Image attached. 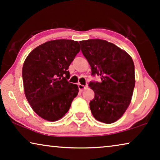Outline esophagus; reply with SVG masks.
I'll use <instances>...</instances> for the list:
<instances>
[{
	"instance_id": "obj_1",
	"label": "esophagus",
	"mask_w": 160,
	"mask_h": 160,
	"mask_svg": "<svg viewBox=\"0 0 160 160\" xmlns=\"http://www.w3.org/2000/svg\"><path fill=\"white\" fill-rule=\"evenodd\" d=\"M78 89H79V91H80V92H83V91L85 89L87 88V86H84V85L80 84H78Z\"/></svg>"
}]
</instances>
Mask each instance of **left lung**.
I'll return each mask as SVG.
<instances>
[{
    "label": "left lung",
    "mask_w": 160,
    "mask_h": 160,
    "mask_svg": "<svg viewBox=\"0 0 160 160\" xmlns=\"http://www.w3.org/2000/svg\"><path fill=\"white\" fill-rule=\"evenodd\" d=\"M82 52L91 67L92 75L100 76V82H90L95 92L89 102L98 121L111 124L120 119L131 102L135 87V66L130 54L102 39L79 41Z\"/></svg>",
    "instance_id": "1"
}]
</instances>
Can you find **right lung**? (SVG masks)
I'll use <instances>...</instances> for the list:
<instances>
[{
  "instance_id": "1",
  "label": "right lung",
  "mask_w": 160,
  "mask_h": 160,
  "mask_svg": "<svg viewBox=\"0 0 160 160\" xmlns=\"http://www.w3.org/2000/svg\"><path fill=\"white\" fill-rule=\"evenodd\" d=\"M80 49L78 41L58 39L38 46L26 58L22 67L25 95L42 119H60L77 96L78 86L67 79L69 65Z\"/></svg>"
}]
</instances>
